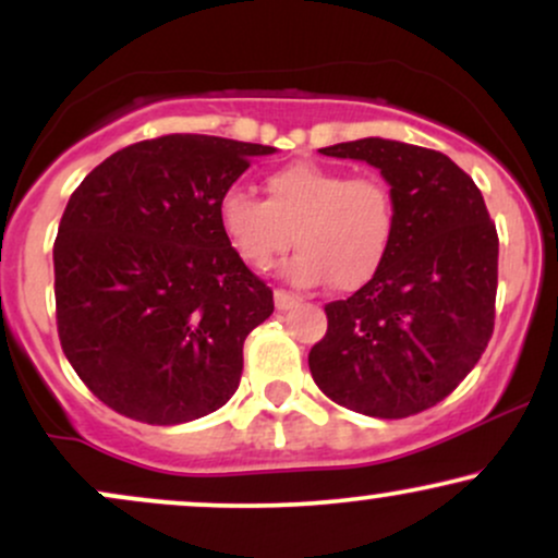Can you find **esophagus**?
Instances as JSON below:
<instances>
[{
	"mask_svg": "<svg viewBox=\"0 0 558 558\" xmlns=\"http://www.w3.org/2000/svg\"><path fill=\"white\" fill-rule=\"evenodd\" d=\"M296 304H299V299L293 296V293L283 291V288H278V291H275V306H278L280 312L293 310V306H296Z\"/></svg>",
	"mask_w": 558,
	"mask_h": 558,
	"instance_id": "34e87169",
	"label": "esophagus"
}]
</instances>
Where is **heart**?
Segmentation results:
<instances>
[{"mask_svg":"<svg viewBox=\"0 0 558 558\" xmlns=\"http://www.w3.org/2000/svg\"><path fill=\"white\" fill-rule=\"evenodd\" d=\"M267 202L228 189L217 204V222L233 254L265 272L296 241L301 252L286 275L296 286L332 283L356 291L375 278L393 239V198L377 178H349L343 170L293 162L265 181Z\"/></svg>","mask_w":558,"mask_h":558,"instance_id":"obj_1","label":"heart"}]
</instances>
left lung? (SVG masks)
<instances>
[{"label": "left lung", "mask_w": 558, "mask_h": 558, "mask_svg": "<svg viewBox=\"0 0 558 558\" xmlns=\"http://www.w3.org/2000/svg\"><path fill=\"white\" fill-rule=\"evenodd\" d=\"M380 170L393 198L386 262L354 296L325 306L310 369L328 399L380 420L444 401L493 336L498 233L483 194L446 155L388 138L319 149Z\"/></svg>", "instance_id": "8db88e82"}]
</instances>
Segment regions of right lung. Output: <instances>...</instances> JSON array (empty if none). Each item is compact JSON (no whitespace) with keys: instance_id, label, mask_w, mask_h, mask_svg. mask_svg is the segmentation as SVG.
Returning <instances> with one entry per match:
<instances>
[{"instance_id":"1","label":"right lung","mask_w":558,"mask_h":558,"mask_svg":"<svg viewBox=\"0 0 558 558\" xmlns=\"http://www.w3.org/2000/svg\"><path fill=\"white\" fill-rule=\"evenodd\" d=\"M272 146L170 133L83 178L54 241L57 332L101 403L181 425L228 403L272 291L222 239L220 196Z\"/></svg>"}]
</instances>
